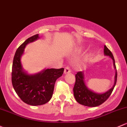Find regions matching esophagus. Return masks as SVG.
<instances>
[{"label":"esophagus","mask_w":127,"mask_h":127,"mask_svg":"<svg viewBox=\"0 0 127 127\" xmlns=\"http://www.w3.org/2000/svg\"><path fill=\"white\" fill-rule=\"evenodd\" d=\"M70 72V69L69 67H66L64 68V73L65 74H68V73H69Z\"/></svg>","instance_id":"1"}]
</instances>
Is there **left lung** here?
Instances as JSON below:
<instances>
[{
  "instance_id": "1",
  "label": "left lung",
  "mask_w": 127,
  "mask_h": 127,
  "mask_svg": "<svg viewBox=\"0 0 127 127\" xmlns=\"http://www.w3.org/2000/svg\"><path fill=\"white\" fill-rule=\"evenodd\" d=\"M104 54L106 56H109L112 58L113 61V65L116 69V74L114 77V83L113 86L108 91L103 94L94 93L89 90L86 86L84 81V74L83 72H78L75 75V83L73 89L74 95L77 102L84 106L89 107H95L100 105L104 103L111 94L114 86L117 82V70L115 64L114 57L111 52L109 50L106 46H104Z\"/></svg>"
}]
</instances>
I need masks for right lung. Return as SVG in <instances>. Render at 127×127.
I'll return each mask as SVG.
<instances>
[{"label": "right lung", "mask_w": 127, "mask_h": 127, "mask_svg": "<svg viewBox=\"0 0 127 127\" xmlns=\"http://www.w3.org/2000/svg\"><path fill=\"white\" fill-rule=\"evenodd\" d=\"M38 38V34L32 36L19 47L12 66L11 81L14 91L24 102L32 106L44 105L51 99L55 81L64 72V68L44 69L34 75L24 71L21 58L25 46Z\"/></svg>", "instance_id": "add662e5"}]
</instances>
